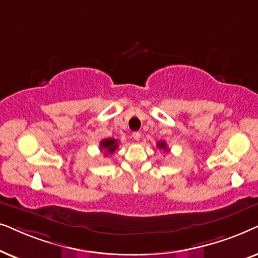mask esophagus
<instances>
[{
    "label": "esophagus",
    "mask_w": 258,
    "mask_h": 258,
    "mask_svg": "<svg viewBox=\"0 0 258 258\" xmlns=\"http://www.w3.org/2000/svg\"><path fill=\"white\" fill-rule=\"evenodd\" d=\"M132 137H133V139L138 142V140L140 139V137H142V133H140V132H135V133H133V135H132Z\"/></svg>",
    "instance_id": "obj_1"
}]
</instances>
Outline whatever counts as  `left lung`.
<instances>
[{"label":"left lung","mask_w":258,"mask_h":258,"mask_svg":"<svg viewBox=\"0 0 258 258\" xmlns=\"http://www.w3.org/2000/svg\"><path fill=\"white\" fill-rule=\"evenodd\" d=\"M157 146L159 147V149H163L164 151H169V149H167V145H166V143H165V142H158Z\"/></svg>","instance_id":"8db88e82"}]
</instances>
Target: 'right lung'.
I'll use <instances>...</instances> for the list:
<instances>
[{
	"label": "right lung",
	"mask_w": 258,
	"mask_h": 258,
	"mask_svg": "<svg viewBox=\"0 0 258 258\" xmlns=\"http://www.w3.org/2000/svg\"><path fill=\"white\" fill-rule=\"evenodd\" d=\"M116 147H118V142H116L115 139H112V138L104 139V140H101V143H100V150L106 151V157H107L108 154L114 153Z\"/></svg>",
	"instance_id": "right-lung-1"
}]
</instances>
